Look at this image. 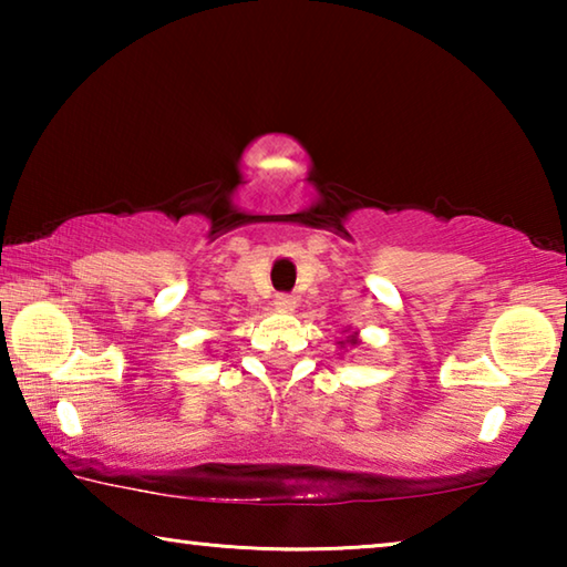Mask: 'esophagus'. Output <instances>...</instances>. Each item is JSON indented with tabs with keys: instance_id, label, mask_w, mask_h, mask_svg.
Instances as JSON below:
<instances>
[{
	"instance_id": "1",
	"label": "esophagus",
	"mask_w": 567,
	"mask_h": 567,
	"mask_svg": "<svg viewBox=\"0 0 567 567\" xmlns=\"http://www.w3.org/2000/svg\"><path fill=\"white\" fill-rule=\"evenodd\" d=\"M295 297L292 295H277L275 297V307H277V310H280V312H292L295 310Z\"/></svg>"
}]
</instances>
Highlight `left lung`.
I'll list each match as a JSON object with an SVG mask.
<instances>
[{"label": "left lung", "instance_id": "obj_1", "mask_svg": "<svg viewBox=\"0 0 567 567\" xmlns=\"http://www.w3.org/2000/svg\"><path fill=\"white\" fill-rule=\"evenodd\" d=\"M344 332H348V330H344ZM338 344H340V348H344V344H352V348H354V344H360V340H358V332H352V334H348V338H344V340H340Z\"/></svg>", "mask_w": 567, "mask_h": 567}]
</instances>
